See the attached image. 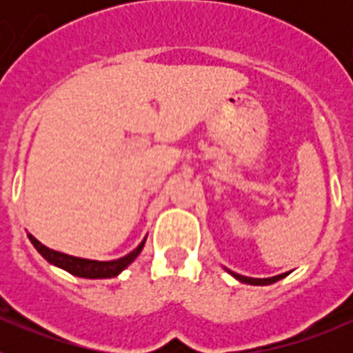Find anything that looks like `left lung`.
<instances>
[{
	"label": "left lung",
	"instance_id": "8db88e82",
	"mask_svg": "<svg viewBox=\"0 0 353 353\" xmlns=\"http://www.w3.org/2000/svg\"><path fill=\"white\" fill-rule=\"evenodd\" d=\"M228 272L232 274L233 277H236L239 281L242 283H248V285H256V286H265V285H272V283L279 281V279H283V277L288 276L290 272L286 274H279V276H274V277H265V279H256V277H248V276H240V274H235L232 272V270H228Z\"/></svg>",
	"mask_w": 353,
	"mask_h": 353
}]
</instances>
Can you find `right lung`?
Listing matches in <instances>:
<instances>
[{"label": "right lung", "mask_w": 353, "mask_h": 353, "mask_svg": "<svg viewBox=\"0 0 353 353\" xmlns=\"http://www.w3.org/2000/svg\"><path fill=\"white\" fill-rule=\"evenodd\" d=\"M31 240V244L35 245L37 251L42 254L49 263L60 267V269L67 270V272L74 274L77 277H86V279H105V277H114L121 272L123 269H127L130 263H132L138 254L141 252L143 245H145L146 239L143 240L138 248L130 251L129 254H125L123 258H118V260L111 261H97V260H84V258L70 256V254H65V252L54 251V249H49L39 242L33 235H28Z\"/></svg>", "instance_id": "obj_1"}]
</instances>
